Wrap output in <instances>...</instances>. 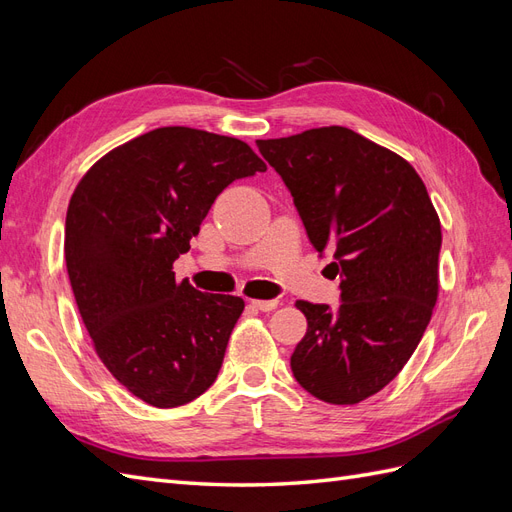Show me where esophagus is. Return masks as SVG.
I'll return each mask as SVG.
<instances>
[{"label":"esophagus","mask_w":512,"mask_h":512,"mask_svg":"<svg viewBox=\"0 0 512 512\" xmlns=\"http://www.w3.org/2000/svg\"><path fill=\"white\" fill-rule=\"evenodd\" d=\"M277 305H280V301H277V299H271V301H252V307L260 309V312H273Z\"/></svg>","instance_id":"1"}]
</instances>
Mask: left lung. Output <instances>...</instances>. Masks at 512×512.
<instances>
[{
	"label": "left lung",
	"mask_w": 512,
	"mask_h": 512,
	"mask_svg": "<svg viewBox=\"0 0 512 512\" xmlns=\"http://www.w3.org/2000/svg\"><path fill=\"white\" fill-rule=\"evenodd\" d=\"M292 194L342 303L297 301L307 333L290 367L307 393L359 404L408 363L438 299L442 230L425 183L397 153L342 126L256 141Z\"/></svg>",
	"instance_id": "8db88e82"
}]
</instances>
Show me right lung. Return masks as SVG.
<instances>
[{
  "mask_svg": "<svg viewBox=\"0 0 512 512\" xmlns=\"http://www.w3.org/2000/svg\"><path fill=\"white\" fill-rule=\"evenodd\" d=\"M239 138L170 126L113 149L76 185L66 267L100 361L156 408L203 395L220 374L243 299L175 282L215 198L265 170Z\"/></svg>",
  "mask_w": 512,
  "mask_h": 512,
  "instance_id": "1",
  "label": "right lung"
}]
</instances>
